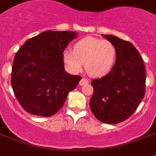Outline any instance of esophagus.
<instances>
[{
	"instance_id": "1",
	"label": "esophagus",
	"mask_w": 156,
	"mask_h": 156,
	"mask_svg": "<svg viewBox=\"0 0 156 156\" xmlns=\"http://www.w3.org/2000/svg\"><path fill=\"white\" fill-rule=\"evenodd\" d=\"M87 83H88V80H87V78H83L80 80V82H79V85H80V86H83V85H85Z\"/></svg>"
}]
</instances>
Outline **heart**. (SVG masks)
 Segmentation results:
<instances>
[{
    "mask_svg": "<svg viewBox=\"0 0 156 156\" xmlns=\"http://www.w3.org/2000/svg\"><path fill=\"white\" fill-rule=\"evenodd\" d=\"M115 45L102 39L87 37L74 44L73 51L66 49L63 53L64 62L73 73H78L85 63L89 76L101 78L110 73L116 59Z\"/></svg>",
    "mask_w": 156,
    "mask_h": 156,
    "instance_id": "heart-1",
    "label": "heart"
}]
</instances>
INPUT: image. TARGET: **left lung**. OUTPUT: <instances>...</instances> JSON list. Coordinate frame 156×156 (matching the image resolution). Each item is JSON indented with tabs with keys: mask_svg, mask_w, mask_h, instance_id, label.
Instances as JSON below:
<instances>
[{
	"mask_svg": "<svg viewBox=\"0 0 156 156\" xmlns=\"http://www.w3.org/2000/svg\"><path fill=\"white\" fill-rule=\"evenodd\" d=\"M103 37L116 47V59L110 73L91 82L94 92L90 108L97 119L105 123L126 120L145 96L146 69L135 46L112 35Z\"/></svg>",
	"mask_w": 156,
	"mask_h": 156,
	"instance_id": "8db88e82",
	"label": "left lung"
}]
</instances>
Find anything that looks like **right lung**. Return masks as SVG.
Segmentation results:
<instances>
[{"instance_id":"right-lung-1","label":"right lung","mask_w":156,"mask_h":156,"mask_svg":"<svg viewBox=\"0 0 156 156\" xmlns=\"http://www.w3.org/2000/svg\"><path fill=\"white\" fill-rule=\"evenodd\" d=\"M78 33L45 31L25 41L13 62L11 85L18 101L32 115L50 117L59 111L80 76L68 73L63 53Z\"/></svg>"}]
</instances>
